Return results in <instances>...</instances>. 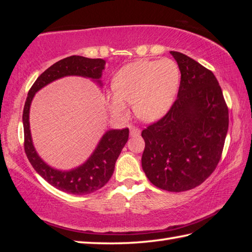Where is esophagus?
Here are the masks:
<instances>
[{"mask_svg":"<svg viewBox=\"0 0 252 252\" xmlns=\"http://www.w3.org/2000/svg\"><path fill=\"white\" fill-rule=\"evenodd\" d=\"M140 129H137L136 126H130V135L131 136H136V135H140Z\"/></svg>","mask_w":252,"mask_h":252,"instance_id":"1","label":"esophagus"}]
</instances>
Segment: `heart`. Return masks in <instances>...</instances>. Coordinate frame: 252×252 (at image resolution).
Segmentation results:
<instances>
[{"label": "heart", "mask_w": 252, "mask_h": 252, "mask_svg": "<svg viewBox=\"0 0 252 252\" xmlns=\"http://www.w3.org/2000/svg\"><path fill=\"white\" fill-rule=\"evenodd\" d=\"M181 72L169 58L141 60L123 66L112 80L114 92L106 95V104L114 116H122L126 104L145 122L160 119L172 105L179 90Z\"/></svg>", "instance_id": "obj_1"}]
</instances>
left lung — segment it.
<instances>
[{
  "label": "left lung",
  "instance_id": "8db88e82",
  "mask_svg": "<svg viewBox=\"0 0 252 252\" xmlns=\"http://www.w3.org/2000/svg\"><path fill=\"white\" fill-rule=\"evenodd\" d=\"M181 71L178 98L168 114L143 130L142 168L168 191L200 185L220 161L228 109L215 74L182 53L171 51Z\"/></svg>",
  "mask_w": 252,
  "mask_h": 252
}]
</instances>
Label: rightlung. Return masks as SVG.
Returning <instances> with one entry per match:
<instances>
[{
    "label": "right lung",
    "mask_w": 252,
    "mask_h": 252,
    "mask_svg": "<svg viewBox=\"0 0 252 252\" xmlns=\"http://www.w3.org/2000/svg\"><path fill=\"white\" fill-rule=\"evenodd\" d=\"M106 62L100 58L70 56L55 63L39 76L27 96L24 114L25 152L32 167L55 189L72 195H87L101 189L111 178L118 157L129 138V129L108 130L101 136L97 146L87 161L71 170H58L47 164L36 153L32 142L29 114L30 106L35 93L47 84L68 76L90 78L103 85V76Z\"/></svg>",
    "instance_id": "obj_1"
}]
</instances>
